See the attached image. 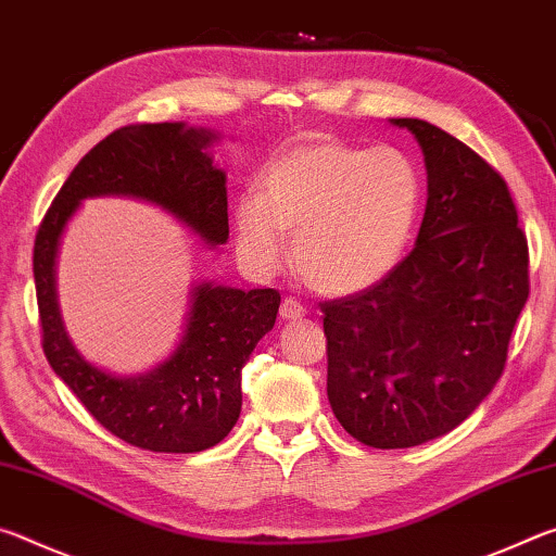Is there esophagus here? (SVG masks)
<instances>
[{
    "instance_id": "obj_1",
    "label": "esophagus",
    "mask_w": 556,
    "mask_h": 556,
    "mask_svg": "<svg viewBox=\"0 0 556 556\" xmlns=\"http://www.w3.org/2000/svg\"><path fill=\"white\" fill-rule=\"evenodd\" d=\"M304 314H306V308L301 306L294 296H285V301H281L279 316L285 318V321H299Z\"/></svg>"
}]
</instances>
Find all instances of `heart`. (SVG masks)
Listing matches in <instances>:
<instances>
[{
  "label": "heart",
  "mask_w": 556,
  "mask_h": 556,
  "mask_svg": "<svg viewBox=\"0 0 556 556\" xmlns=\"http://www.w3.org/2000/svg\"><path fill=\"white\" fill-rule=\"evenodd\" d=\"M421 176L394 147L363 149L312 137L271 159L260 199L235 205L240 255L260 271L285 257V230L299 275L324 294H355L400 265L417 228Z\"/></svg>",
  "instance_id": "b5f03b06"
}]
</instances>
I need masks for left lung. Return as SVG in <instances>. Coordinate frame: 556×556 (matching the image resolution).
Here are the masks:
<instances>
[{"mask_svg": "<svg viewBox=\"0 0 556 556\" xmlns=\"http://www.w3.org/2000/svg\"><path fill=\"white\" fill-rule=\"evenodd\" d=\"M392 122L425 152L417 244L378 285L318 304L328 402L372 448L419 446L456 429L503 375L530 296V252L505 178L437 125Z\"/></svg>", "mask_w": 556, "mask_h": 556, "instance_id": "1", "label": "left lung"}]
</instances>
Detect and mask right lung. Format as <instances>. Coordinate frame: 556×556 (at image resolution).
I'll return each mask as SVG.
<instances>
[{"label": "right lung", "instance_id": "add662e5", "mask_svg": "<svg viewBox=\"0 0 556 556\" xmlns=\"http://www.w3.org/2000/svg\"><path fill=\"white\" fill-rule=\"evenodd\" d=\"M211 131L184 122L119 127L80 159L34 242L41 345L53 372L110 434L156 454H195L230 434L242 407V368L279 312L277 289L199 285L181 343L164 365L139 378H115L75 351L55 301V250L88 195H137L174 213L201 240H228V191L205 147Z\"/></svg>", "mask_w": 556, "mask_h": 556}]
</instances>
